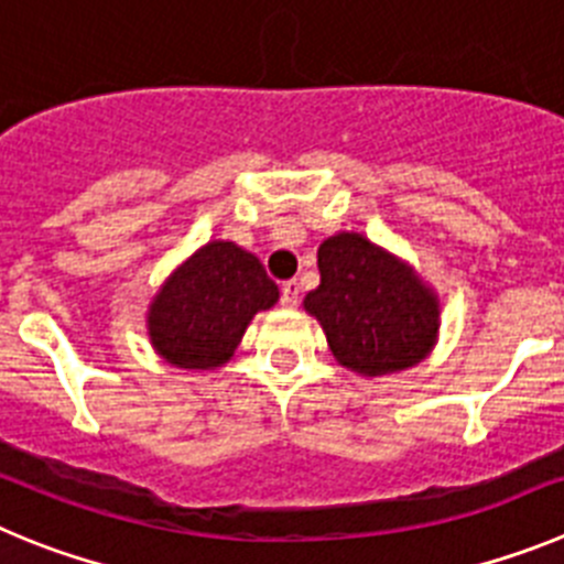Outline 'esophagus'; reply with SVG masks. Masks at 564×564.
<instances>
[{"mask_svg":"<svg viewBox=\"0 0 564 564\" xmlns=\"http://www.w3.org/2000/svg\"><path fill=\"white\" fill-rule=\"evenodd\" d=\"M297 301H301V283L283 281L281 283V303H283V306L294 308V306H297Z\"/></svg>","mask_w":564,"mask_h":564,"instance_id":"esophagus-1","label":"esophagus"}]
</instances>
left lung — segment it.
<instances>
[{"mask_svg": "<svg viewBox=\"0 0 564 564\" xmlns=\"http://www.w3.org/2000/svg\"><path fill=\"white\" fill-rule=\"evenodd\" d=\"M319 286L303 308L319 323L334 359L359 377H388L438 343L441 301L413 263L362 232L328 236L317 250Z\"/></svg>", "mask_w": 564, "mask_h": 564, "instance_id": "obj_1", "label": "left lung"}]
</instances>
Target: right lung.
I'll list each match as a JSON object with an SVG mask.
<instances>
[{
  "label": "right lung",
  "mask_w": 564,
  "mask_h": 564,
  "mask_svg": "<svg viewBox=\"0 0 564 564\" xmlns=\"http://www.w3.org/2000/svg\"><path fill=\"white\" fill-rule=\"evenodd\" d=\"M281 297L263 263L213 238L171 272L145 312L151 348L174 368L216 370L236 354L258 312Z\"/></svg>",
  "instance_id": "add662e5"
}]
</instances>
